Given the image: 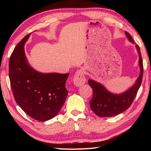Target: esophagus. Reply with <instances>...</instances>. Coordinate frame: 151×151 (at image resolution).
<instances>
[{
    "label": "esophagus",
    "mask_w": 151,
    "mask_h": 151,
    "mask_svg": "<svg viewBox=\"0 0 151 151\" xmlns=\"http://www.w3.org/2000/svg\"><path fill=\"white\" fill-rule=\"evenodd\" d=\"M73 82L74 84L77 86H80L85 83L86 78L85 76V73H84L83 70L80 69L76 71V73L74 75Z\"/></svg>",
    "instance_id": "1"
}]
</instances>
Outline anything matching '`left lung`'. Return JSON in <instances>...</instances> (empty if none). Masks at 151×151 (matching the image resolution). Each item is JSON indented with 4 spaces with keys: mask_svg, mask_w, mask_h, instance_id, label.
<instances>
[{
    "mask_svg": "<svg viewBox=\"0 0 151 151\" xmlns=\"http://www.w3.org/2000/svg\"><path fill=\"white\" fill-rule=\"evenodd\" d=\"M130 41L134 42L129 32H125ZM139 55V65L140 73L134 85L127 91L121 94H114L109 92L100 83L91 79L88 81L89 85L93 88V97L90 101L92 111L100 117H111L121 114L126 111L131 105L137 96V92L141 85L143 76V64L139 45H136Z\"/></svg>",
    "mask_w": 151,
    "mask_h": 151,
    "instance_id": "8db88e82",
    "label": "left lung"
}]
</instances>
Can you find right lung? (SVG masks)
Returning a JSON list of instances; mask_svg holds the SVG:
<instances>
[{"instance_id":"add662e5","label":"right lung","mask_w":151,"mask_h":151,"mask_svg":"<svg viewBox=\"0 0 151 151\" xmlns=\"http://www.w3.org/2000/svg\"><path fill=\"white\" fill-rule=\"evenodd\" d=\"M30 33L14 48L9 60V75L15 101L31 118L39 121L52 119L66 100L69 73H41L27 63L24 46Z\"/></svg>"}]
</instances>
